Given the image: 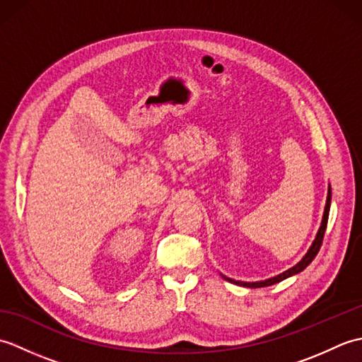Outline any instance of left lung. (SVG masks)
I'll return each instance as SVG.
<instances>
[{
	"mask_svg": "<svg viewBox=\"0 0 362 362\" xmlns=\"http://www.w3.org/2000/svg\"><path fill=\"white\" fill-rule=\"evenodd\" d=\"M329 204H332V188H328V196H327V204H325V211H324V218H322V224L319 227V232L316 235V240L313 241L310 250L306 252V255L298 261V263L296 266H292L291 269H288V271L281 272L280 275L276 276H272V279H267L264 281H253V283H247V281H236V280H232L228 279V276H224V280L230 281V283H235V284H240V286H245V288H263V286H271V284H275L279 283L284 279H288V276H292L296 275L298 272H302L303 269L308 267V264L311 263V261L316 258L317 252L320 250V245H322V241H324V235H325V230H327V222H328V214H329Z\"/></svg>",
	"mask_w": 362,
	"mask_h": 362,
	"instance_id": "obj_1",
	"label": "left lung"
}]
</instances>
